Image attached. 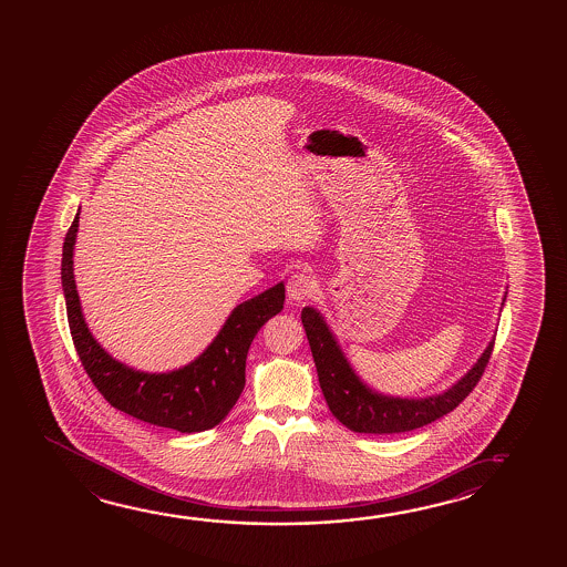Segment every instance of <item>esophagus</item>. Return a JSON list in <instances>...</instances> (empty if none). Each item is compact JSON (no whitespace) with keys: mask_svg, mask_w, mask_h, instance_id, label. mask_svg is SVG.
<instances>
[{"mask_svg":"<svg viewBox=\"0 0 567 567\" xmlns=\"http://www.w3.org/2000/svg\"><path fill=\"white\" fill-rule=\"evenodd\" d=\"M316 280L315 277H310L307 272H297L288 279L287 295L292 302H305L315 297L316 292Z\"/></svg>","mask_w":567,"mask_h":567,"instance_id":"obj_1","label":"esophagus"}]
</instances>
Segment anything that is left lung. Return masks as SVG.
<instances>
[{"mask_svg":"<svg viewBox=\"0 0 567 567\" xmlns=\"http://www.w3.org/2000/svg\"><path fill=\"white\" fill-rule=\"evenodd\" d=\"M506 300V297H504ZM504 305V302H502ZM302 324L307 330L308 343L315 358L318 381L324 393L326 403L342 425L353 433H372V435H391L405 433L413 429L433 423L446 413H451L461 401L474 390L483 378L484 368L491 360L492 340L478 362L474 363L453 388L429 395L421 400L391 398L368 388L352 365L346 360L336 336L326 324L322 315L316 308H302Z\"/></svg>","mask_w":567,"mask_h":567,"instance_id":"8db88e82","label":"left lung"}]
</instances>
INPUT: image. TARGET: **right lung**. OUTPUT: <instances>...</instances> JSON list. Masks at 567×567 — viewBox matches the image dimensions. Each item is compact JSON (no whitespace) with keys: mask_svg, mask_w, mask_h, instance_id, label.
<instances>
[{"mask_svg":"<svg viewBox=\"0 0 567 567\" xmlns=\"http://www.w3.org/2000/svg\"><path fill=\"white\" fill-rule=\"evenodd\" d=\"M76 231L79 214L63 243L61 282L75 350L94 388L112 408L150 425L179 433H199L219 425L245 388V362L252 338L282 310L285 285L279 282L233 308L219 334L194 362L174 372H140L104 352L84 322L73 275Z\"/></svg>","mask_w":567,"mask_h":567,"instance_id":"right-lung-1","label":"right lung"}]
</instances>
